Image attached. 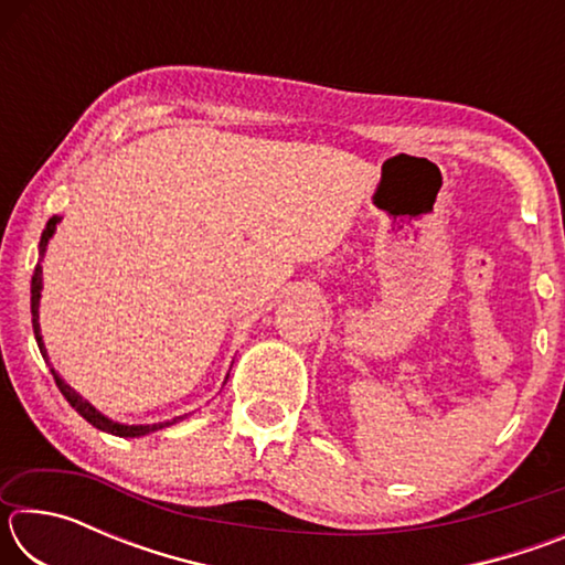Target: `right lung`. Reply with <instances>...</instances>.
<instances>
[{"mask_svg": "<svg viewBox=\"0 0 565 565\" xmlns=\"http://www.w3.org/2000/svg\"><path fill=\"white\" fill-rule=\"evenodd\" d=\"M56 224H60V216H52L50 222H46V228L42 232V242H40L42 256H44L46 244H50V238H52V234H54ZM40 299H42V266L36 264L34 276H32V327H34V339H36V343H40L42 356L46 359V351H44V343H42V333H40ZM52 374H54L56 386H60V391H62V396H64L66 401H70L76 414H79L82 418H87L94 428H99V431H107V434H111V436H121V438H137V436H147V434H151V431H159V428L177 424V418H174V420H167V424H151V426H127V424H117V420H111V418H107L104 414H99V411L94 408V406L89 404V401H84L79 394H76V391H74L70 384H64V381L60 379V374H56L54 369H52ZM179 418H181V416H179Z\"/></svg>", "mask_w": 565, "mask_h": 565, "instance_id": "add662e5", "label": "right lung"}]
</instances>
